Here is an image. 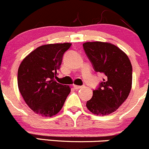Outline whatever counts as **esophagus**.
<instances>
[{
  "mask_svg": "<svg viewBox=\"0 0 149 149\" xmlns=\"http://www.w3.org/2000/svg\"><path fill=\"white\" fill-rule=\"evenodd\" d=\"M74 89H77V90H78V89H80L83 88V86H76V85H74Z\"/></svg>",
  "mask_w": 149,
  "mask_h": 149,
  "instance_id": "34e87169",
  "label": "esophagus"
}]
</instances>
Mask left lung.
Returning a JSON list of instances; mask_svg holds the SVG:
<instances>
[{
    "mask_svg": "<svg viewBox=\"0 0 149 149\" xmlns=\"http://www.w3.org/2000/svg\"><path fill=\"white\" fill-rule=\"evenodd\" d=\"M83 46L94 70L104 74L86 107L93 114L107 116L116 111L130 94L132 83L131 62L124 51L109 42H88Z\"/></svg>",
    "mask_w": 149,
    "mask_h": 149,
    "instance_id": "obj_1",
    "label": "left lung"
}]
</instances>
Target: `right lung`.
Segmentation results:
<instances>
[{
  "mask_svg": "<svg viewBox=\"0 0 149 149\" xmlns=\"http://www.w3.org/2000/svg\"><path fill=\"white\" fill-rule=\"evenodd\" d=\"M71 43L39 47L22 60L17 72L18 88L27 105L44 117L56 116L71 91L69 86L55 80L63 53Z\"/></svg>",
  "mask_w": 149,
  "mask_h": 149,
  "instance_id": "obj_1",
  "label": "right lung"
}]
</instances>
